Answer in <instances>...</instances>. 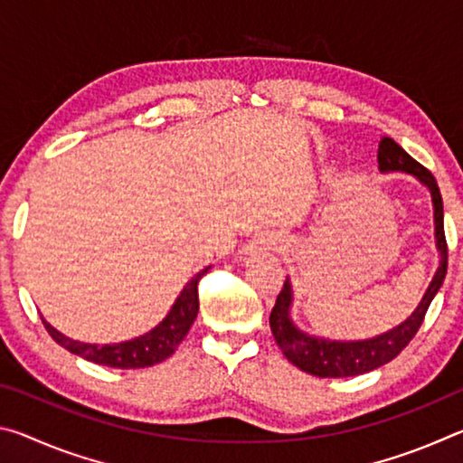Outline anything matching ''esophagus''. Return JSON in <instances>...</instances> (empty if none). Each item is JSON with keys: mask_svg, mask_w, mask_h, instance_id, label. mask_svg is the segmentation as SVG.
Instances as JSON below:
<instances>
[{"mask_svg": "<svg viewBox=\"0 0 463 463\" xmlns=\"http://www.w3.org/2000/svg\"><path fill=\"white\" fill-rule=\"evenodd\" d=\"M250 247L255 249H271V250H278L284 247V241H281L278 234H257V237L253 239V242H250Z\"/></svg>", "mask_w": 463, "mask_h": 463, "instance_id": "obj_1", "label": "esophagus"}]
</instances>
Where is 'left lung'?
Here are the masks:
<instances>
[{
	"label": "left lung",
	"instance_id": "left-lung-1",
	"mask_svg": "<svg viewBox=\"0 0 463 463\" xmlns=\"http://www.w3.org/2000/svg\"><path fill=\"white\" fill-rule=\"evenodd\" d=\"M378 165L382 171H406V174L417 175L430 190L435 206V237L437 247L441 250V265H439L435 278L430 281L425 296H422L417 310L401 326L392 328V331L375 336V339L355 343L315 339V336L298 331L288 315L289 302H292V289H289V284L286 281L281 292L278 294L276 307H273L269 315L273 339H276L281 354L288 357V362H292L296 367H300L302 372L310 375H318V378H349V375L372 372L375 367L392 362L412 341V336L417 335L422 320H425L430 302H433L435 294L443 284L445 273H448V241H445L443 229V200L433 174L427 167H422L419 161H414L396 140L388 137H383L378 145Z\"/></svg>",
	"mask_w": 463,
	"mask_h": 463
}]
</instances>
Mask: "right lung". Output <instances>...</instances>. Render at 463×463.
Returning a JSON list of instances; mask_svg holds the SVG:
<instances>
[{"label": "right lung", "instance_id": "right-lung-1", "mask_svg": "<svg viewBox=\"0 0 463 463\" xmlns=\"http://www.w3.org/2000/svg\"><path fill=\"white\" fill-rule=\"evenodd\" d=\"M206 271L208 269H202L198 276H194L187 281V286L184 288V292L179 294L174 308L169 310L165 320H163L159 326H155L151 333L138 336V339L116 345H90L73 341L69 339V336L61 335L57 328H52L44 318L43 325L61 347L88 359V362L108 367H118V370H137V367L155 365L174 354L177 345L185 339V335L190 331L195 317H198V284Z\"/></svg>", "mask_w": 463, "mask_h": 463}]
</instances>
